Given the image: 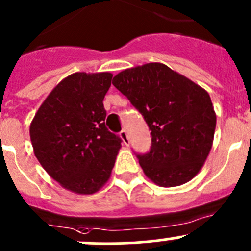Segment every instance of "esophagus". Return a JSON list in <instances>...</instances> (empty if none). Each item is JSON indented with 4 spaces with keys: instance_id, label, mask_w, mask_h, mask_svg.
<instances>
[{
    "instance_id": "esophagus-1",
    "label": "esophagus",
    "mask_w": 251,
    "mask_h": 251,
    "mask_svg": "<svg viewBox=\"0 0 251 251\" xmlns=\"http://www.w3.org/2000/svg\"><path fill=\"white\" fill-rule=\"evenodd\" d=\"M120 135H121V138H122L123 143H125L126 145H129V136H128V133H126V129H123V130L121 131Z\"/></svg>"
}]
</instances>
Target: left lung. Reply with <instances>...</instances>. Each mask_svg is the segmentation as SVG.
I'll return each mask as SVG.
<instances>
[{
  "label": "left lung",
  "mask_w": 251,
  "mask_h": 251,
  "mask_svg": "<svg viewBox=\"0 0 251 251\" xmlns=\"http://www.w3.org/2000/svg\"><path fill=\"white\" fill-rule=\"evenodd\" d=\"M112 84L144 116L151 149L136 155L146 177L160 187L189 182L211 150L216 113L205 89L163 63L121 72Z\"/></svg>",
  "instance_id": "obj_1"
}]
</instances>
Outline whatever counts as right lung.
<instances>
[{"instance_id": "right-lung-1", "label": "right lung", "mask_w": 251, "mask_h": 251, "mask_svg": "<svg viewBox=\"0 0 251 251\" xmlns=\"http://www.w3.org/2000/svg\"><path fill=\"white\" fill-rule=\"evenodd\" d=\"M112 74L74 73L42 102L30 125L34 153L64 189L94 194L115 166L122 139L106 128L103 99Z\"/></svg>"}]
</instances>
